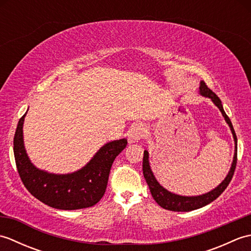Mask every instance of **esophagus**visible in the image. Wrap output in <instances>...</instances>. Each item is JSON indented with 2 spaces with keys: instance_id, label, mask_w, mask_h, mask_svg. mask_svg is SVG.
Returning <instances> with one entry per match:
<instances>
[{
  "instance_id": "34e87169",
  "label": "esophagus",
  "mask_w": 251,
  "mask_h": 251,
  "mask_svg": "<svg viewBox=\"0 0 251 251\" xmlns=\"http://www.w3.org/2000/svg\"><path fill=\"white\" fill-rule=\"evenodd\" d=\"M143 136H145V126L142 124H135L130 128L128 140L130 143H136L142 139Z\"/></svg>"
}]
</instances>
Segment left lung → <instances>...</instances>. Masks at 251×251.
Listing matches in <instances>:
<instances>
[{
    "instance_id": "left-lung-1",
    "label": "left lung",
    "mask_w": 251,
    "mask_h": 251,
    "mask_svg": "<svg viewBox=\"0 0 251 251\" xmlns=\"http://www.w3.org/2000/svg\"><path fill=\"white\" fill-rule=\"evenodd\" d=\"M200 95L202 96V97L209 98L212 102L215 103L217 108L220 110L223 117H225L226 124L228 125V127H230L231 132L233 135L234 143H235V149H234V156H233L231 168L228 170L225 180H223L219 185L216 186L215 189L207 192V193L201 194V195H194V196L179 195L166 190L163 185L159 184V182L156 180L155 176H154L151 169L150 162H149V152L145 150V152H143V162H142L143 177H145L147 181L154 201H155L159 206L163 207L164 209L172 210V211H191L210 204L211 201H214L217 197H219V195H221L222 192L226 189V186L228 185V183H230V181L234 175V170H235V167H236L237 138H236L235 131H234L231 120L228 119V116L226 115L225 110H223L221 100L214 92H212L211 89L207 87V85L205 84L204 81H201L200 83Z\"/></svg>"
}]
</instances>
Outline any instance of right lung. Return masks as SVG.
Masks as SVG:
<instances>
[{"label": "right lung", "instance_id": "1", "mask_svg": "<svg viewBox=\"0 0 251 251\" xmlns=\"http://www.w3.org/2000/svg\"><path fill=\"white\" fill-rule=\"evenodd\" d=\"M18 122L14 137V155L21 181L30 193L56 209L75 210L92 207L102 199L110 169L115 157L127 146L125 138L106 142L81 169L70 174H54L37 168L26 154L24 122Z\"/></svg>", "mask_w": 251, "mask_h": 251}]
</instances>
